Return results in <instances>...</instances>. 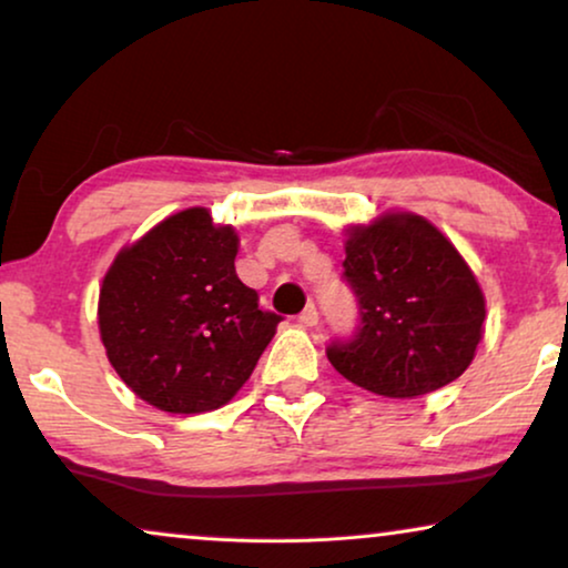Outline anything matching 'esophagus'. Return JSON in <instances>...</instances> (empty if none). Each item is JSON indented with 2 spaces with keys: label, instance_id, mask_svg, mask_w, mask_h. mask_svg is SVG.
Here are the masks:
<instances>
[{
  "label": "esophagus",
  "instance_id": "1",
  "mask_svg": "<svg viewBox=\"0 0 568 568\" xmlns=\"http://www.w3.org/2000/svg\"><path fill=\"white\" fill-rule=\"evenodd\" d=\"M300 323L305 325V328H313V325H317V310H315V305H307L305 310H302Z\"/></svg>",
  "mask_w": 568,
  "mask_h": 568
}]
</instances>
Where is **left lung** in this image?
<instances>
[{"label": "left lung", "mask_w": 568, "mask_h": 568, "mask_svg": "<svg viewBox=\"0 0 568 568\" xmlns=\"http://www.w3.org/2000/svg\"><path fill=\"white\" fill-rule=\"evenodd\" d=\"M344 235L362 325L352 344L328 348L336 372L398 400L460 377L484 338L486 294L453 240L414 212H383Z\"/></svg>", "instance_id": "left-lung-1"}]
</instances>
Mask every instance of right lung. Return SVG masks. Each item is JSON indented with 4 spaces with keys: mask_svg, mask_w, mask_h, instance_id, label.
I'll return each mask as SVG.
<instances>
[{
    "mask_svg": "<svg viewBox=\"0 0 568 568\" xmlns=\"http://www.w3.org/2000/svg\"><path fill=\"white\" fill-rule=\"evenodd\" d=\"M240 235L191 206L123 245L98 297L108 362L131 393L165 414L227 406L282 317L237 278Z\"/></svg>",
    "mask_w": 568,
    "mask_h": 568,
    "instance_id": "obj_1",
    "label": "right lung"
}]
</instances>
